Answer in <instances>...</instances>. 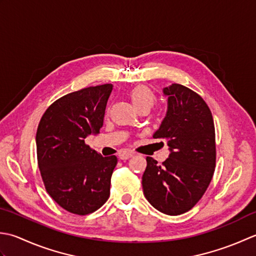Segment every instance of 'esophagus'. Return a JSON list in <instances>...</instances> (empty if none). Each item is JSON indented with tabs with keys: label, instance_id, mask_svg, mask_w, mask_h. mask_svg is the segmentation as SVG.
<instances>
[{
	"label": "esophagus",
	"instance_id": "34e87169",
	"mask_svg": "<svg viewBox=\"0 0 256 256\" xmlns=\"http://www.w3.org/2000/svg\"><path fill=\"white\" fill-rule=\"evenodd\" d=\"M134 156V154L132 151H122V152L119 154V159L120 160H127L129 158H132Z\"/></svg>",
	"mask_w": 256,
	"mask_h": 256
}]
</instances>
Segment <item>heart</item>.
<instances>
[{
	"mask_svg": "<svg viewBox=\"0 0 256 256\" xmlns=\"http://www.w3.org/2000/svg\"><path fill=\"white\" fill-rule=\"evenodd\" d=\"M130 99L134 104V106L140 110L142 108H148L150 109L152 107L156 100H157V97H156L154 92L150 90L149 87L144 85H139L132 88V90L130 92Z\"/></svg>",
	"mask_w": 256,
	"mask_h": 256,
	"instance_id": "obj_1",
	"label": "heart"
}]
</instances>
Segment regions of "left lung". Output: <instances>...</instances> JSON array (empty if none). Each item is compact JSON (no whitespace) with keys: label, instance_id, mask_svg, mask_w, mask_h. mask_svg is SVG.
Segmentation results:
<instances>
[{"label":"left lung","instance_id":"left-lung-1","mask_svg":"<svg viewBox=\"0 0 256 256\" xmlns=\"http://www.w3.org/2000/svg\"><path fill=\"white\" fill-rule=\"evenodd\" d=\"M164 95L168 97V110L154 138L166 139L170 154L162 164L146 158L142 189L158 211L179 216L199 202L212 180L216 130L210 108L196 92L172 84L164 88Z\"/></svg>","mask_w":256,"mask_h":256}]
</instances>
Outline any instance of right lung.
Wrapping results in <instances>:
<instances>
[{
    "label": "right lung",
    "instance_id": "add662e5",
    "mask_svg": "<svg viewBox=\"0 0 256 256\" xmlns=\"http://www.w3.org/2000/svg\"><path fill=\"white\" fill-rule=\"evenodd\" d=\"M112 85L67 94L46 109L36 132L38 164L57 204L78 216L95 212L110 194L116 156L102 157L85 144L102 127Z\"/></svg>",
    "mask_w": 256,
    "mask_h": 256
}]
</instances>
